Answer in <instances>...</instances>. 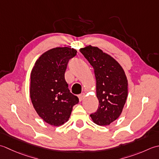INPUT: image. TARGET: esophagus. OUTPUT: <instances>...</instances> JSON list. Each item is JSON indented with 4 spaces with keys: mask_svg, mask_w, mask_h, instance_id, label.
<instances>
[{
    "mask_svg": "<svg viewBox=\"0 0 159 159\" xmlns=\"http://www.w3.org/2000/svg\"><path fill=\"white\" fill-rule=\"evenodd\" d=\"M78 98H79V100L81 102L82 101V100L84 99V98H85V93H82L80 94V95H78Z\"/></svg>",
    "mask_w": 159,
    "mask_h": 159,
    "instance_id": "1",
    "label": "esophagus"
}]
</instances>
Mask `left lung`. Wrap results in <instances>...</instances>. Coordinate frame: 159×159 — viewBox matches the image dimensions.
<instances>
[{"label": "left lung", "instance_id": "1", "mask_svg": "<svg viewBox=\"0 0 159 159\" xmlns=\"http://www.w3.org/2000/svg\"><path fill=\"white\" fill-rule=\"evenodd\" d=\"M93 69L99 107L90 115L99 125H108L121 114L128 97V80L121 66L110 55L91 45L80 48Z\"/></svg>", "mask_w": 159, "mask_h": 159}]
</instances>
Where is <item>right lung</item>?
I'll list each match as a JSON object with an SVG mask.
<instances>
[{"label": "right lung", "mask_w": 159, "mask_h": 159, "mask_svg": "<svg viewBox=\"0 0 159 159\" xmlns=\"http://www.w3.org/2000/svg\"><path fill=\"white\" fill-rule=\"evenodd\" d=\"M77 51L56 47L44 53L31 73L30 98L34 108L43 120L54 126L66 123L73 107L79 102L68 88L64 78L67 64Z\"/></svg>", "instance_id": "1"}]
</instances>
